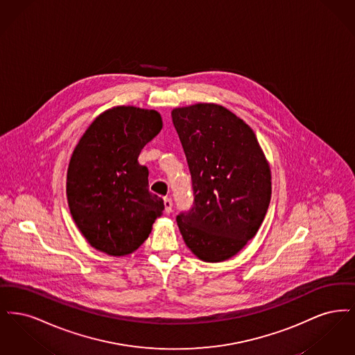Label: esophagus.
<instances>
[{
    "mask_svg": "<svg viewBox=\"0 0 355 355\" xmlns=\"http://www.w3.org/2000/svg\"><path fill=\"white\" fill-rule=\"evenodd\" d=\"M164 203H165V211L169 214V213H171L173 202H171V200H170L169 197H165V198H164Z\"/></svg>",
    "mask_w": 355,
    "mask_h": 355,
    "instance_id": "1",
    "label": "esophagus"
}]
</instances>
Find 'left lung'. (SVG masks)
Listing matches in <instances>:
<instances>
[{
    "instance_id": "left-lung-1",
    "label": "left lung",
    "mask_w": 355,
    "mask_h": 355,
    "mask_svg": "<svg viewBox=\"0 0 355 355\" xmlns=\"http://www.w3.org/2000/svg\"><path fill=\"white\" fill-rule=\"evenodd\" d=\"M191 174L194 205L177 217L190 252L223 262L253 238L271 198V171L253 129L217 103L171 110Z\"/></svg>"
}]
</instances>
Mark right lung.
I'll use <instances>...</instances> for the list:
<instances>
[{"label":"right lung","mask_w":355,"mask_h":355,"mask_svg":"<svg viewBox=\"0 0 355 355\" xmlns=\"http://www.w3.org/2000/svg\"><path fill=\"white\" fill-rule=\"evenodd\" d=\"M162 129L152 109L114 106L85 130L67 174L69 210L94 249L113 257L135 252L162 216L164 200L149 191L144 146Z\"/></svg>","instance_id":"add662e5"}]
</instances>
